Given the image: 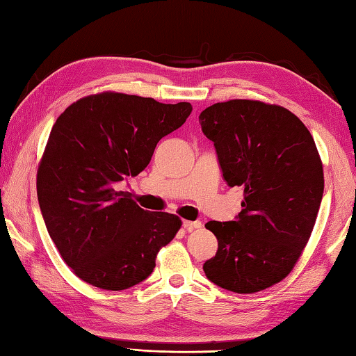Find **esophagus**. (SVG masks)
<instances>
[{"label": "esophagus", "instance_id": "1", "mask_svg": "<svg viewBox=\"0 0 356 356\" xmlns=\"http://www.w3.org/2000/svg\"><path fill=\"white\" fill-rule=\"evenodd\" d=\"M183 226H184V229H187V231H193V229H198V227H201V221L200 220H195V221L184 220Z\"/></svg>", "mask_w": 356, "mask_h": 356}]
</instances>
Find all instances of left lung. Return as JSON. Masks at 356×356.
Returning a JSON list of instances; mask_svg holds the SVG:
<instances>
[{
  "label": "left lung",
  "mask_w": 356,
  "mask_h": 356,
  "mask_svg": "<svg viewBox=\"0 0 356 356\" xmlns=\"http://www.w3.org/2000/svg\"><path fill=\"white\" fill-rule=\"evenodd\" d=\"M200 124L227 186L245 195L236 220L206 223L218 250L204 274L234 293L261 291L290 274L312 236L324 193L316 144L291 111L259 100L213 104Z\"/></svg>",
  "instance_id": "obj_1"
}]
</instances>
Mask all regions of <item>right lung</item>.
<instances>
[{
  "mask_svg": "<svg viewBox=\"0 0 356 356\" xmlns=\"http://www.w3.org/2000/svg\"><path fill=\"white\" fill-rule=\"evenodd\" d=\"M191 113L189 102L102 92L56 120L37 173L38 204L60 256L86 284L111 291L138 285L175 237L177 216L144 211L118 184L143 172Z\"/></svg>",
  "mask_w": 356,
  "mask_h": 356,
  "instance_id": "1",
  "label": "right lung"
}]
</instances>
